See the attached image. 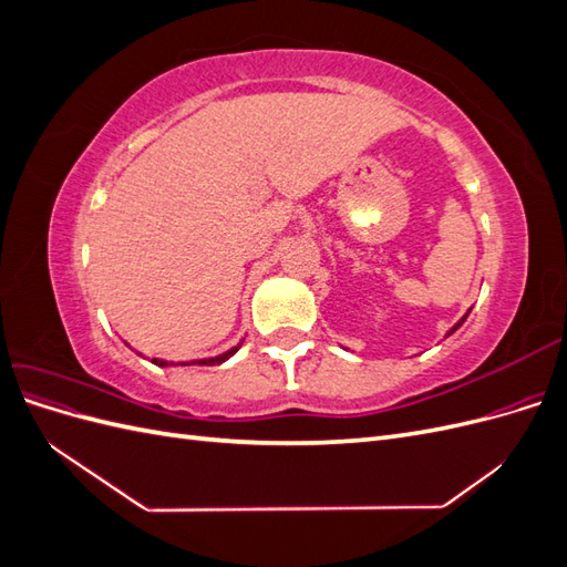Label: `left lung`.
Segmentation results:
<instances>
[{"label":"left lung","instance_id":"8db88e82","mask_svg":"<svg viewBox=\"0 0 567 567\" xmlns=\"http://www.w3.org/2000/svg\"><path fill=\"white\" fill-rule=\"evenodd\" d=\"M466 317H468V315H466ZM466 317H463V319H461V321H458V323H456V326H454V329H452V331H450V333H454V331H456V329H458V326H461V323H463V321H466Z\"/></svg>","mask_w":567,"mask_h":567}]
</instances>
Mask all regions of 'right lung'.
Segmentation results:
<instances>
[{
	"label": "right lung",
	"mask_w": 567,
	"mask_h": 567,
	"mask_svg": "<svg viewBox=\"0 0 567 567\" xmlns=\"http://www.w3.org/2000/svg\"><path fill=\"white\" fill-rule=\"evenodd\" d=\"M238 348L241 346H236V348H231L229 352H225V354H219V357H213V359H198V362H192V364H198V367H213V364H221V362H227V359L231 357V354H236L238 352ZM153 364H158V367H167V362H163V359H153ZM184 367H188V362L184 364Z\"/></svg>",
	"instance_id": "add662e5"
}]
</instances>
